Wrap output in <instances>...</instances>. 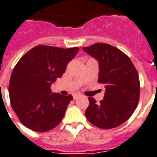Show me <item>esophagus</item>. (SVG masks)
<instances>
[{
    "mask_svg": "<svg viewBox=\"0 0 157 157\" xmlns=\"http://www.w3.org/2000/svg\"><path fill=\"white\" fill-rule=\"evenodd\" d=\"M78 97H80V94H73V99H76Z\"/></svg>",
    "mask_w": 157,
    "mask_h": 157,
    "instance_id": "34e87169",
    "label": "esophagus"
}]
</instances>
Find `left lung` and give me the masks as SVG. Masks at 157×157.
<instances>
[{
	"instance_id": "8db88e82",
	"label": "left lung",
	"mask_w": 157,
	"mask_h": 157,
	"mask_svg": "<svg viewBox=\"0 0 157 157\" xmlns=\"http://www.w3.org/2000/svg\"><path fill=\"white\" fill-rule=\"evenodd\" d=\"M83 50L98 60V82L105 88L99 103L88 98L86 118L101 129L118 127L129 119L138 105L140 85L137 70L124 52L107 43H95Z\"/></svg>"
}]
</instances>
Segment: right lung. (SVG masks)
<instances>
[{
  "instance_id": "1",
  "label": "right lung",
  "mask_w": 157,
  "mask_h": 157,
  "mask_svg": "<svg viewBox=\"0 0 157 157\" xmlns=\"http://www.w3.org/2000/svg\"><path fill=\"white\" fill-rule=\"evenodd\" d=\"M78 48H60L38 45L15 65L10 76V104L22 124L37 132H45L63 119L72 95L52 94L51 85L63 76Z\"/></svg>"
}]
</instances>
